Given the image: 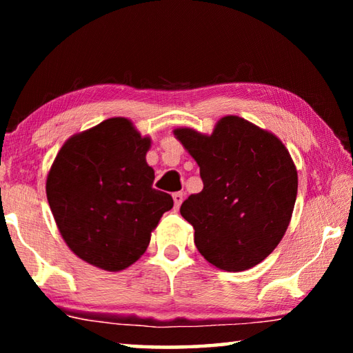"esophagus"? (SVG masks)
<instances>
[{
    "label": "esophagus",
    "mask_w": 353,
    "mask_h": 353,
    "mask_svg": "<svg viewBox=\"0 0 353 353\" xmlns=\"http://www.w3.org/2000/svg\"><path fill=\"white\" fill-rule=\"evenodd\" d=\"M172 199H174V207L176 208L181 207V204L183 202V193H182V191H177V193L172 194Z\"/></svg>",
    "instance_id": "obj_1"
}]
</instances>
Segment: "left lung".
<instances>
[{"label": "left lung", "instance_id": "obj_1", "mask_svg": "<svg viewBox=\"0 0 353 353\" xmlns=\"http://www.w3.org/2000/svg\"><path fill=\"white\" fill-rule=\"evenodd\" d=\"M172 132L204 182L181 207L201 255L229 272L259 265L277 248L294 210L297 171L288 149L236 115L221 118L210 135L190 128Z\"/></svg>", "mask_w": 353, "mask_h": 353}]
</instances>
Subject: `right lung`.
Here are the masks:
<instances>
[{
    "instance_id": "right-lung-1",
    "label": "right lung",
    "mask_w": 353,
    "mask_h": 353,
    "mask_svg": "<svg viewBox=\"0 0 353 353\" xmlns=\"http://www.w3.org/2000/svg\"><path fill=\"white\" fill-rule=\"evenodd\" d=\"M149 148L130 119L109 118L70 137L48 172L46 198L63 241L99 270L134 265L174 204L152 188Z\"/></svg>"
}]
</instances>
